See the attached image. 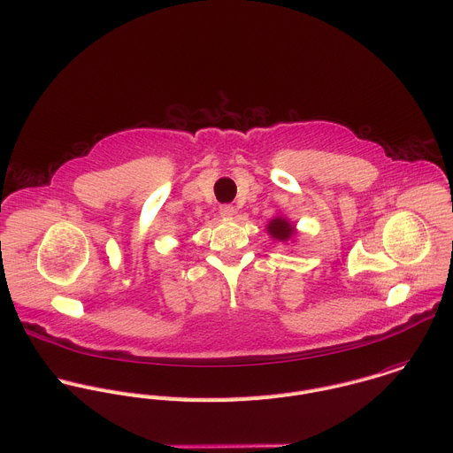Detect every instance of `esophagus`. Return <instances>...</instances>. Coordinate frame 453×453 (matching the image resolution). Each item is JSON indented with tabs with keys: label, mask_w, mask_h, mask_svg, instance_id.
I'll list each match as a JSON object with an SVG mask.
<instances>
[{
	"label": "esophagus",
	"mask_w": 453,
	"mask_h": 453,
	"mask_svg": "<svg viewBox=\"0 0 453 453\" xmlns=\"http://www.w3.org/2000/svg\"><path fill=\"white\" fill-rule=\"evenodd\" d=\"M219 214H221L223 218H226V219H232V218L235 216V207H234V205L225 203V205H221V207H219Z\"/></svg>",
	"instance_id": "34e87169"
}]
</instances>
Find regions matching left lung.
<instances>
[{
    "instance_id": "8db88e82",
    "label": "left lung",
    "mask_w": 453,
    "mask_h": 453,
    "mask_svg": "<svg viewBox=\"0 0 453 453\" xmlns=\"http://www.w3.org/2000/svg\"><path fill=\"white\" fill-rule=\"evenodd\" d=\"M267 232H269V235H271L274 241H280V242H287V241H290V239L296 235L294 225H292L288 219L281 218V216H276L274 219L269 221Z\"/></svg>"
}]
</instances>
